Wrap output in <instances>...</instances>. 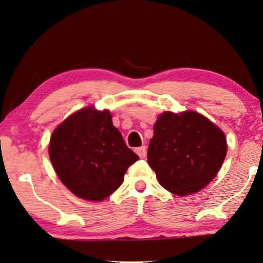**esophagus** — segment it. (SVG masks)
I'll list each match as a JSON object with an SVG mask.
<instances>
[{"mask_svg":"<svg viewBox=\"0 0 263 263\" xmlns=\"http://www.w3.org/2000/svg\"><path fill=\"white\" fill-rule=\"evenodd\" d=\"M136 153L140 156V158H144L145 154H147V149H145V145H141V147H137L135 149Z\"/></svg>","mask_w":263,"mask_h":263,"instance_id":"obj_1","label":"esophagus"}]
</instances>
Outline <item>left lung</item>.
<instances>
[{"mask_svg": "<svg viewBox=\"0 0 263 263\" xmlns=\"http://www.w3.org/2000/svg\"><path fill=\"white\" fill-rule=\"evenodd\" d=\"M148 164L172 194L198 192L216 178L227 154L224 132L196 111L162 114L153 126Z\"/></svg>", "mask_w": 263, "mask_h": 263, "instance_id": "left-lung-1", "label": "left lung"}]
</instances>
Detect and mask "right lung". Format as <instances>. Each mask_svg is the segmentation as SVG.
Wrapping results in <instances>:
<instances>
[{
	"instance_id": "add662e5",
	"label": "right lung",
	"mask_w": 263,
	"mask_h": 263,
	"mask_svg": "<svg viewBox=\"0 0 263 263\" xmlns=\"http://www.w3.org/2000/svg\"><path fill=\"white\" fill-rule=\"evenodd\" d=\"M49 156L72 194L97 202L115 192L128 166L140 159L112 125L111 114L93 106L78 110L56 127Z\"/></svg>"
}]
</instances>
